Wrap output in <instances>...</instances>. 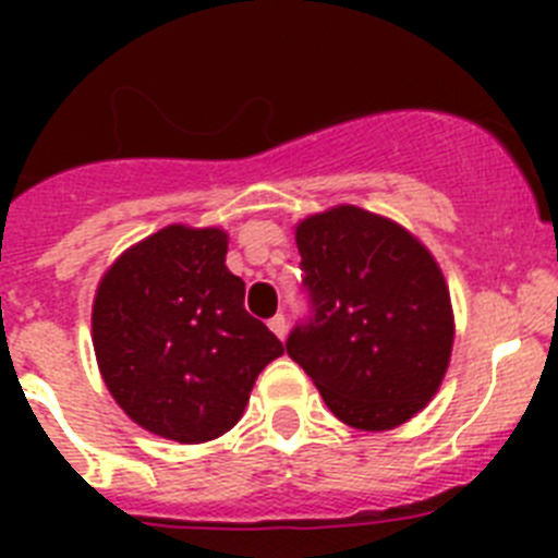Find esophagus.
Segmentation results:
<instances>
[{"label":"esophagus","mask_w":558,"mask_h":558,"mask_svg":"<svg viewBox=\"0 0 558 558\" xmlns=\"http://www.w3.org/2000/svg\"><path fill=\"white\" fill-rule=\"evenodd\" d=\"M268 327L274 329L276 338L284 340V335H288V318H284V315H274V318L268 322Z\"/></svg>","instance_id":"1"}]
</instances>
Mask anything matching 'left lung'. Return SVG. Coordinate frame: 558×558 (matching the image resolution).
I'll list each match as a JSON object with an SVG mask.
<instances>
[{
    "label": "left lung",
    "mask_w": 558,
    "mask_h": 558,
    "mask_svg": "<svg viewBox=\"0 0 558 558\" xmlns=\"http://www.w3.org/2000/svg\"><path fill=\"white\" fill-rule=\"evenodd\" d=\"M310 315L284 340L329 411L357 430L418 413L450 366V290L411 231L357 206L295 226Z\"/></svg>",
    "instance_id": "left-lung-1"
}]
</instances>
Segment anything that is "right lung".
<instances>
[{
  "mask_svg": "<svg viewBox=\"0 0 558 558\" xmlns=\"http://www.w3.org/2000/svg\"><path fill=\"white\" fill-rule=\"evenodd\" d=\"M220 229L167 226L102 276L92 310L97 366L117 405L181 445L223 436L256 377L284 352L245 313V282L226 268Z\"/></svg>",
  "mask_w": 558,
  "mask_h": 558,
  "instance_id": "right-lung-1",
  "label": "right lung"
}]
</instances>
